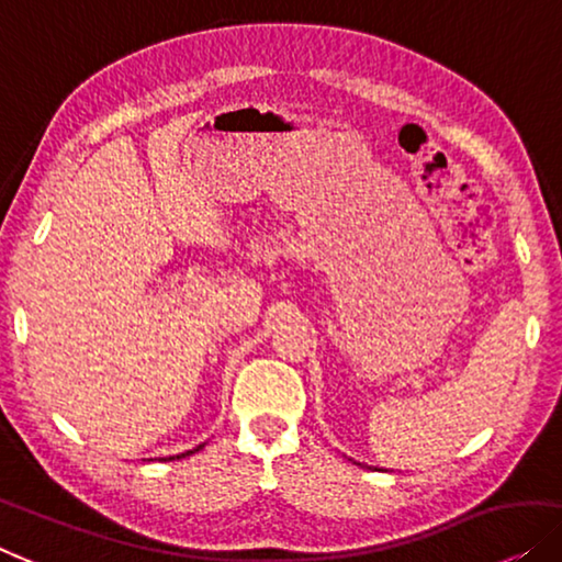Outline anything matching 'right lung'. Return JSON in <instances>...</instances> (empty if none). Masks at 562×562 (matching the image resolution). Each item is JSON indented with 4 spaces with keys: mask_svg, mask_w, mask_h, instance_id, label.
I'll list each match as a JSON object with an SVG mask.
<instances>
[{
    "mask_svg": "<svg viewBox=\"0 0 562 562\" xmlns=\"http://www.w3.org/2000/svg\"><path fill=\"white\" fill-rule=\"evenodd\" d=\"M202 446H205V443H200V446H198V449H192V451H184V453H180V457H169V459H165V461H172V459H184V457H192V453H194V451H200V449H202Z\"/></svg>",
    "mask_w": 562,
    "mask_h": 562,
    "instance_id": "right-lung-1",
    "label": "right lung"
}]
</instances>
